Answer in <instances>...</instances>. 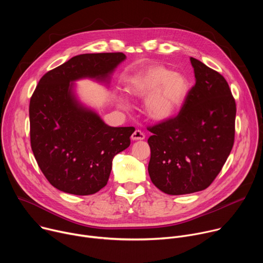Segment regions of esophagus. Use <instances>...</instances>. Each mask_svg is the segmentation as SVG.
Wrapping results in <instances>:
<instances>
[{"instance_id":"esophagus-1","label":"esophagus","mask_w":263,"mask_h":263,"mask_svg":"<svg viewBox=\"0 0 263 263\" xmlns=\"http://www.w3.org/2000/svg\"><path fill=\"white\" fill-rule=\"evenodd\" d=\"M144 137H145L144 133L141 132L140 130H135V131L133 132V134L131 135V139H132V140H143Z\"/></svg>"}]
</instances>
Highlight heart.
<instances>
[{
  "label": "heart",
  "instance_id": "1",
  "mask_svg": "<svg viewBox=\"0 0 263 263\" xmlns=\"http://www.w3.org/2000/svg\"><path fill=\"white\" fill-rule=\"evenodd\" d=\"M131 97L144 99V112L153 121H165L181 110L191 92V83L184 73L153 65L131 76L125 87ZM118 106L127 107L123 95L116 97Z\"/></svg>",
  "mask_w": 263,
  "mask_h": 263
}]
</instances>
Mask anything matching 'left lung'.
<instances>
[{
	"label": "left lung",
	"instance_id": "1",
	"mask_svg": "<svg viewBox=\"0 0 263 263\" xmlns=\"http://www.w3.org/2000/svg\"><path fill=\"white\" fill-rule=\"evenodd\" d=\"M196 84L180 114L149 128L147 171L154 185L172 196L203 191L226 162L234 143L236 105L217 71L191 57Z\"/></svg>",
	"mask_w": 263,
	"mask_h": 263
}]
</instances>
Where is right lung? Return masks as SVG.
Returning a JSON list of instances; mask_svg holds the SVG:
<instances>
[{
	"label": "right lung",
	"mask_w": 263,
	"mask_h": 263,
	"mask_svg": "<svg viewBox=\"0 0 263 263\" xmlns=\"http://www.w3.org/2000/svg\"><path fill=\"white\" fill-rule=\"evenodd\" d=\"M123 53L81 54L48 71L30 100L31 147L55 189L88 196L107 184L115 156L130 145L133 127H110L78 97L76 83L109 86Z\"/></svg>",
	"instance_id": "obj_1"
}]
</instances>
